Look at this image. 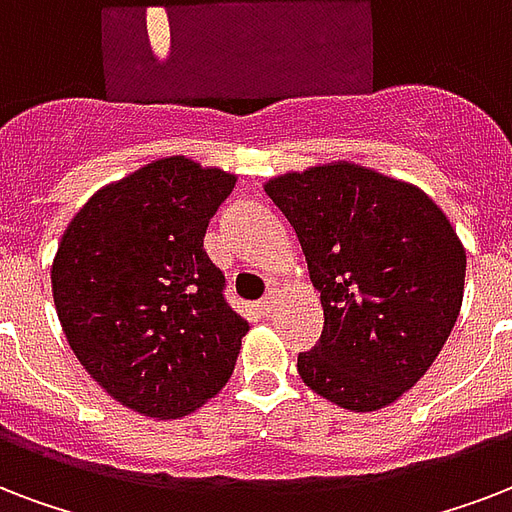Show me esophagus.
I'll return each mask as SVG.
<instances>
[{
  "instance_id": "1",
  "label": "esophagus",
  "mask_w": 512,
  "mask_h": 512,
  "mask_svg": "<svg viewBox=\"0 0 512 512\" xmlns=\"http://www.w3.org/2000/svg\"><path fill=\"white\" fill-rule=\"evenodd\" d=\"M276 303H279V290L271 287V290L265 292V298L260 300V314H263V317H271L273 311H276Z\"/></svg>"
}]
</instances>
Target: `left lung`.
<instances>
[{"mask_svg":"<svg viewBox=\"0 0 512 512\" xmlns=\"http://www.w3.org/2000/svg\"><path fill=\"white\" fill-rule=\"evenodd\" d=\"M319 290L325 327L298 354L303 384L346 411L395 403L454 330L467 255L440 206L416 185L354 163L273 177Z\"/></svg>","mask_w":512,"mask_h":512,"instance_id":"8db88e82","label":"left lung"}]
</instances>
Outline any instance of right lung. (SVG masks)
Instances as JSON below:
<instances>
[{"label": "right lung", "mask_w": 512, "mask_h": 512, "mask_svg": "<svg viewBox=\"0 0 512 512\" xmlns=\"http://www.w3.org/2000/svg\"><path fill=\"white\" fill-rule=\"evenodd\" d=\"M233 174L174 155L93 195L58 244L50 282L74 357L117 403L177 419L220 392L249 322L222 295L206 225Z\"/></svg>", "instance_id": "1"}]
</instances>
